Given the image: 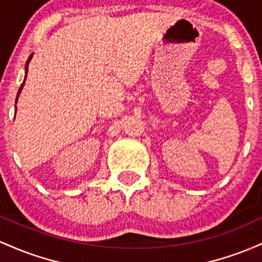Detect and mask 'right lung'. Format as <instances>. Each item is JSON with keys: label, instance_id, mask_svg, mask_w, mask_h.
<instances>
[{"label": "right lung", "instance_id": "1", "mask_svg": "<svg viewBox=\"0 0 262 262\" xmlns=\"http://www.w3.org/2000/svg\"><path fill=\"white\" fill-rule=\"evenodd\" d=\"M32 57H33V54H31V55H29V58H28L27 63H26V72H28V64H29V61H31ZM26 76H27V75H26ZM25 81H26V78H25ZM25 81H23L22 85H20V88H19V90H18V94H17V99H18V95H19V94H20V92H22V88H23V85H25ZM17 99H16V100H17ZM16 102H17V101H16Z\"/></svg>", "mask_w": 262, "mask_h": 262}]
</instances>
